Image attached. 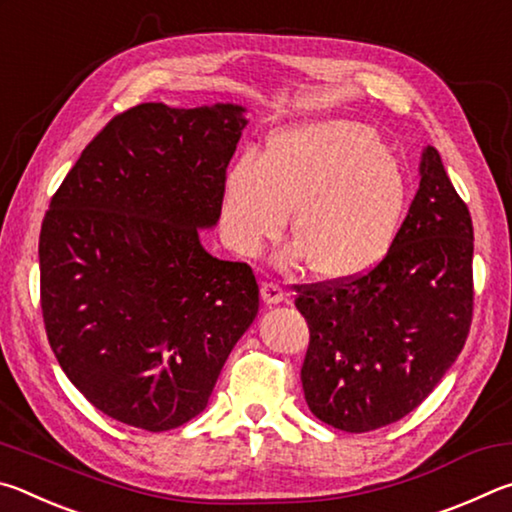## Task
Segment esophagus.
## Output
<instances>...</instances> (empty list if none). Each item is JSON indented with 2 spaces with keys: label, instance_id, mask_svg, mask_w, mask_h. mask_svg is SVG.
<instances>
[{
  "label": "esophagus",
  "instance_id": "34e87169",
  "mask_svg": "<svg viewBox=\"0 0 512 512\" xmlns=\"http://www.w3.org/2000/svg\"><path fill=\"white\" fill-rule=\"evenodd\" d=\"M262 300L266 305H277V302L284 300V289L275 282H264L262 284Z\"/></svg>",
  "mask_w": 512,
  "mask_h": 512
}]
</instances>
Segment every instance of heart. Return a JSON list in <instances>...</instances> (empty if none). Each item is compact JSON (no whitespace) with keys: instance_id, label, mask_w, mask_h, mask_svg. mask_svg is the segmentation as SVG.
<instances>
[{"instance_id":"heart-1","label":"heart","mask_w":512,"mask_h":512,"mask_svg":"<svg viewBox=\"0 0 512 512\" xmlns=\"http://www.w3.org/2000/svg\"><path fill=\"white\" fill-rule=\"evenodd\" d=\"M409 201V183L375 131L359 121L327 119L277 133L262 160L232 164L223 185L225 239L255 255L282 235L293 210L296 244L284 268L311 264L323 280L370 273L393 248Z\"/></svg>"}]
</instances>
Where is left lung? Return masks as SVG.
<instances>
[{
	"label": "left lung",
	"mask_w": 512,
	"mask_h": 512,
	"mask_svg": "<svg viewBox=\"0 0 512 512\" xmlns=\"http://www.w3.org/2000/svg\"><path fill=\"white\" fill-rule=\"evenodd\" d=\"M472 253L470 210L427 146L418 194L384 262L354 280L298 287L309 325L300 379L318 420L363 433L422 404L470 334Z\"/></svg>",
	"instance_id": "obj_1"
}]
</instances>
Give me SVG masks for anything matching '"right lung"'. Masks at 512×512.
<instances>
[{
  "mask_svg": "<svg viewBox=\"0 0 512 512\" xmlns=\"http://www.w3.org/2000/svg\"><path fill=\"white\" fill-rule=\"evenodd\" d=\"M246 108L140 103L85 146L40 230L51 350L112 420L167 431L201 413L259 309L253 268L201 246L221 216Z\"/></svg>",
  "mask_w": 512,
  "mask_h": 512,
  "instance_id": "add662e5",
  "label": "right lung"
}]
</instances>
